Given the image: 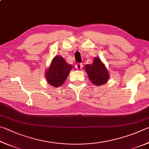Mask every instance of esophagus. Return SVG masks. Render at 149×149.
I'll return each instance as SVG.
<instances>
[{"instance_id":"obj_1","label":"esophagus","mask_w":149,"mask_h":149,"mask_svg":"<svg viewBox=\"0 0 149 149\" xmlns=\"http://www.w3.org/2000/svg\"><path fill=\"white\" fill-rule=\"evenodd\" d=\"M75 67H76V69H77L80 70V69H82V63H78V64L76 65V66H75Z\"/></svg>"}]
</instances>
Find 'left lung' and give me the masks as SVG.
<instances>
[{"label":"left lung","mask_w":149,"mask_h":149,"mask_svg":"<svg viewBox=\"0 0 149 149\" xmlns=\"http://www.w3.org/2000/svg\"><path fill=\"white\" fill-rule=\"evenodd\" d=\"M85 69L93 84L103 85L107 82L109 75L105 65L98 57H95L92 65H86Z\"/></svg>","instance_id":"left-lung-1"}]
</instances>
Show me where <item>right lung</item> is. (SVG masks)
Segmentation results:
<instances>
[{"mask_svg": "<svg viewBox=\"0 0 149 149\" xmlns=\"http://www.w3.org/2000/svg\"><path fill=\"white\" fill-rule=\"evenodd\" d=\"M71 70V65L67 63L62 57H55L46 72L47 81L54 87H59L65 82Z\"/></svg>", "mask_w": 149, "mask_h": 149, "instance_id": "add662e5", "label": "right lung"}]
</instances>
